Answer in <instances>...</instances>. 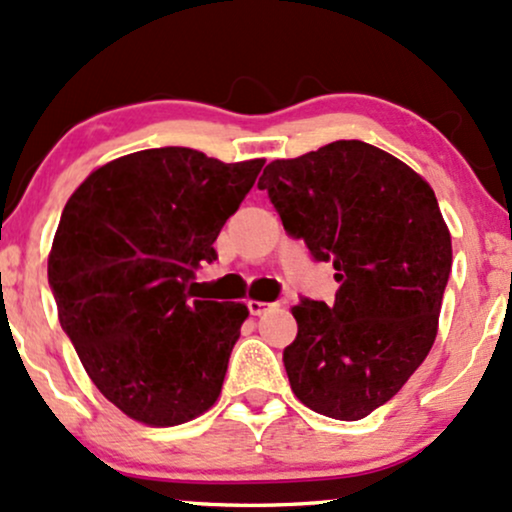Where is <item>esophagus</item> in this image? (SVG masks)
<instances>
[{"mask_svg": "<svg viewBox=\"0 0 512 512\" xmlns=\"http://www.w3.org/2000/svg\"><path fill=\"white\" fill-rule=\"evenodd\" d=\"M248 308L252 315H264L267 310L274 308V303H267V301H248Z\"/></svg>", "mask_w": 512, "mask_h": 512, "instance_id": "34e87169", "label": "esophagus"}]
</instances>
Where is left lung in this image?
Masks as SVG:
<instances>
[{"label": "left lung", "mask_w": 512, "mask_h": 512, "mask_svg": "<svg viewBox=\"0 0 512 512\" xmlns=\"http://www.w3.org/2000/svg\"><path fill=\"white\" fill-rule=\"evenodd\" d=\"M257 187L286 231L337 269L334 303L303 298L291 308L298 334L284 366L293 395L330 419H363L402 390L436 342L452 267L436 192L358 139L276 158Z\"/></svg>", "instance_id": "obj_1"}]
</instances>
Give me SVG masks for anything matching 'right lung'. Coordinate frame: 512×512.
Wrapping results in <instances>:
<instances>
[{"instance_id":"1","label":"right lung","mask_w":512,"mask_h":512,"mask_svg":"<svg viewBox=\"0 0 512 512\" xmlns=\"http://www.w3.org/2000/svg\"><path fill=\"white\" fill-rule=\"evenodd\" d=\"M264 158L223 163L185 146L93 170L62 211L48 257L62 330L122 414L178 426L214 407L245 303L199 301L192 279L255 185Z\"/></svg>"}]
</instances>
